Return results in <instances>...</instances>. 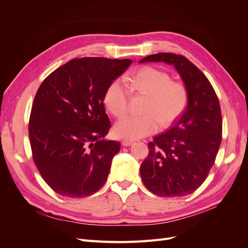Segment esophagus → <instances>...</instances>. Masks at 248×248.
<instances>
[{"instance_id": "esophagus-1", "label": "esophagus", "mask_w": 248, "mask_h": 248, "mask_svg": "<svg viewBox=\"0 0 248 248\" xmlns=\"http://www.w3.org/2000/svg\"><path fill=\"white\" fill-rule=\"evenodd\" d=\"M132 144H133V140H122V145L125 146V147H128V146H130Z\"/></svg>"}]
</instances>
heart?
I'll use <instances>...</instances> for the list:
<instances>
[{
  "instance_id": "b5f03b06",
  "label": "heart",
  "mask_w": 248,
  "mask_h": 248,
  "mask_svg": "<svg viewBox=\"0 0 248 248\" xmlns=\"http://www.w3.org/2000/svg\"><path fill=\"white\" fill-rule=\"evenodd\" d=\"M121 79L109 82L103 102L115 117H122L128 108V87L147 96L141 116H126L116 123V137L137 140L155 133L159 127H169L185 110L188 103V89L184 82L172 80L163 70L145 66Z\"/></svg>"
}]
</instances>
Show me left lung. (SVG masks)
Listing matches in <instances>:
<instances>
[{
    "label": "left lung",
    "mask_w": 248,
    "mask_h": 248,
    "mask_svg": "<svg viewBox=\"0 0 248 248\" xmlns=\"http://www.w3.org/2000/svg\"><path fill=\"white\" fill-rule=\"evenodd\" d=\"M145 62L175 66L189 99L170 128L148 142L149 155L140 164V177L156 196L185 197L204 183L218 153L222 139L219 101L205 74L184 56L159 52L140 61Z\"/></svg>",
    "instance_id": "left-lung-1"
}]
</instances>
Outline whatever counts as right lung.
Instances as JSON below:
<instances>
[{"label": "right lung", "instance_id": "1", "mask_svg": "<svg viewBox=\"0 0 248 248\" xmlns=\"http://www.w3.org/2000/svg\"><path fill=\"white\" fill-rule=\"evenodd\" d=\"M130 64L129 59H73L37 91L29 123L33 160L60 196L89 197L107 182L121 145L103 140L110 128L103 95Z\"/></svg>", "mask_w": 248, "mask_h": 248}]
</instances>
